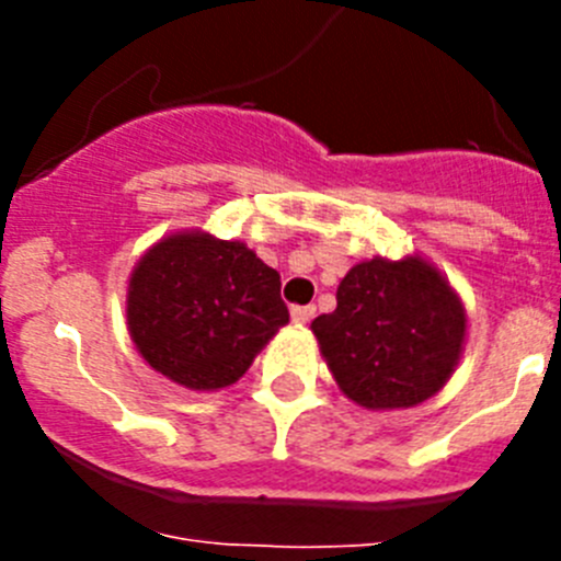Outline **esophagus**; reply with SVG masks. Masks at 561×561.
<instances>
[{
  "label": "esophagus",
  "mask_w": 561,
  "mask_h": 561,
  "mask_svg": "<svg viewBox=\"0 0 561 561\" xmlns=\"http://www.w3.org/2000/svg\"><path fill=\"white\" fill-rule=\"evenodd\" d=\"M311 317H314V306H291V320L297 325L311 323Z\"/></svg>",
  "instance_id": "34e87169"
}]
</instances>
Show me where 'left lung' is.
I'll return each mask as SVG.
<instances>
[{
	"label": "left lung",
	"instance_id": "left-lung-1",
	"mask_svg": "<svg viewBox=\"0 0 561 561\" xmlns=\"http://www.w3.org/2000/svg\"><path fill=\"white\" fill-rule=\"evenodd\" d=\"M342 393L362 408H413L458 365L466 314L458 295L421 257L356 264L336 309L311 323Z\"/></svg>",
	"mask_w": 561,
	"mask_h": 561
}]
</instances>
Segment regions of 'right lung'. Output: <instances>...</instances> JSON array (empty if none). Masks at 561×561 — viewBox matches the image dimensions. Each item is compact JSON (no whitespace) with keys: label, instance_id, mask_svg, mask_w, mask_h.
<instances>
[{"label":"right lung","instance_id":"right-lung-1","mask_svg":"<svg viewBox=\"0 0 561 561\" xmlns=\"http://www.w3.org/2000/svg\"><path fill=\"white\" fill-rule=\"evenodd\" d=\"M286 323L280 275L241 241L171 236L148 250L128 284L134 345L153 370L191 390L241 379Z\"/></svg>","mask_w":561,"mask_h":561}]
</instances>
